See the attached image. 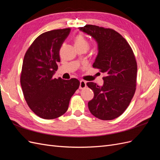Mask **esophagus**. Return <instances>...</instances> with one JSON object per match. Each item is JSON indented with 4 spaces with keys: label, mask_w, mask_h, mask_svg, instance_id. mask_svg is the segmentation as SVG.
Instances as JSON below:
<instances>
[{
    "label": "esophagus",
    "mask_w": 160,
    "mask_h": 160,
    "mask_svg": "<svg viewBox=\"0 0 160 160\" xmlns=\"http://www.w3.org/2000/svg\"><path fill=\"white\" fill-rule=\"evenodd\" d=\"M87 84H86V82L83 80H81L80 81V85H79V89H85L86 88Z\"/></svg>",
    "instance_id": "1"
}]
</instances>
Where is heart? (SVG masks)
<instances>
[{
	"mask_svg": "<svg viewBox=\"0 0 160 160\" xmlns=\"http://www.w3.org/2000/svg\"><path fill=\"white\" fill-rule=\"evenodd\" d=\"M75 47H83L88 50L89 48V43L86 38L82 35H77L74 38Z\"/></svg>",
	"mask_w": 160,
	"mask_h": 160,
	"instance_id": "heart-1",
	"label": "heart"
}]
</instances>
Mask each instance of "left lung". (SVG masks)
<instances>
[{
  "mask_svg": "<svg viewBox=\"0 0 160 160\" xmlns=\"http://www.w3.org/2000/svg\"><path fill=\"white\" fill-rule=\"evenodd\" d=\"M79 28L98 42L99 52L93 67L105 75L102 87L93 82L87 83L94 92L89 109L99 119H114L128 108L136 89L138 65L134 53L125 38L112 28L92 25Z\"/></svg>",
  "mask_w": 160,
  "mask_h": 160,
  "instance_id": "left-lung-1",
  "label": "left lung"
}]
</instances>
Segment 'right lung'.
Listing matches in <instances>:
<instances>
[{"label": "right lung", "mask_w": 160, "mask_h": 160, "mask_svg": "<svg viewBox=\"0 0 160 160\" xmlns=\"http://www.w3.org/2000/svg\"><path fill=\"white\" fill-rule=\"evenodd\" d=\"M70 31L66 28L42 33L24 57L20 77L24 98L30 109L42 119H55L65 113L80 85L75 78L52 77L60 62V49Z\"/></svg>", "instance_id": "obj_1"}]
</instances>
